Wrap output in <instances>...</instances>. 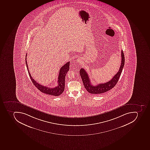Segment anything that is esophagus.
Masks as SVG:
<instances>
[{"instance_id":"1","label":"esophagus","mask_w":150,"mask_h":150,"mask_svg":"<svg viewBox=\"0 0 150 150\" xmlns=\"http://www.w3.org/2000/svg\"><path fill=\"white\" fill-rule=\"evenodd\" d=\"M77 62H78V63H81L82 61V59L81 58H78V59H77Z\"/></svg>"}]
</instances>
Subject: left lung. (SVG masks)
<instances>
[{
	"instance_id": "8db88e82",
	"label": "left lung",
	"mask_w": 150,
	"mask_h": 150,
	"mask_svg": "<svg viewBox=\"0 0 150 150\" xmlns=\"http://www.w3.org/2000/svg\"><path fill=\"white\" fill-rule=\"evenodd\" d=\"M121 57L122 59L121 66L117 73L114 76L110 81L105 83L99 84L98 85L97 84V85L96 86L92 85L91 83L88 75L86 72V71L83 68L80 69V75L81 77L83 83L85 88L86 89L88 93L93 94H100L108 91L115 86L120 78L122 69L124 67L125 57L122 50L121 51Z\"/></svg>"
}]
</instances>
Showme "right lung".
Instances as JSON below:
<instances>
[{
    "instance_id": "right-lung-1",
    "label": "right lung",
    "mask_w": 150,
    "mask_h": 150,
    "mask_svg": "<svg viewBox=\"0 0 150 150\" xmlns=\"http://www.w3.org/2000/svg\"><path fill=\"white\" fill-rule=\"evenodd\" d=\"M27 54L26 56V64L27 65V69L28 71V74L30 77L31 80H32L33 83L35 85V86L42 93H44L46 94H49V95H53L55 96H57L61 94L64 90L65 87V76L69 70V67H70V62H68L65 64L64 65L62 66L59 71V73L58 77V81L57 83L58 85L57 86L54 88H50V87H47V86H43L42 85L39 84L38 83L36 82L35 79L32 77L31 75L30 74L28 70V65L27 64Z\"/></svg>"
}]
</instances>
